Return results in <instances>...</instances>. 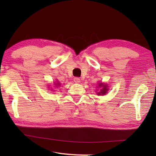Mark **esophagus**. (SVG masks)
Returning a JSON list of instances; mask_svg holds the SVG:
<instances>
[{
  "label": "esophagus",
  "instance_id": "esophagus-1",
  "mask_svg": "<svg viewBox=\"0 0 156 156\" xmlns=\"http://www.w3.org/2000/svg\"><path fill=\"white\" fill-rule=\"evenodd\" d=\"M73 80H74V82L75 83H79L80 82V79L79 78H74V79H73Z\"/></svg>",
  "mask_w": 156,
  "mask_h": 156
}]
</instances>
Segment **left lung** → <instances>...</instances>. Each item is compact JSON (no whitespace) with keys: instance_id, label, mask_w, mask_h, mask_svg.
Returning <instances> with one entry per match:
<instances>
[{"instance_id":"left-lung-1","label":"left lung","mask_w":156,"mask_h":156,"mask_svg":"<svg viewBox=\"0 0 156 156\" xmlns=\"http://www.w3.org/2000/svg\"><path fill=\"white\" fill-rule=\"evenodd\" d=\"M99 87H102V88L101 89L100 91L98 93V95H105V94L107 93V91H108V89H107V87L106 84H103L102 83H100L99 84Z\"/></svg>"}]
</instances>
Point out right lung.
<instances>
[{"label":"right lung","mask_w":156,"mask_h":156,"mask_svg":"<svg viewBox=\"0 0 156 156\" xmlns=\"http://www.w3.org/2000/svg\"><path fill=\"white\" fill-rule=\"evenodd\" d=\"M55 85H56V87H57V85H60V84H59V83H55Z\"/></svg>","instance_id":"add662e5"}]
</instances>
